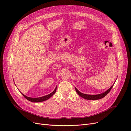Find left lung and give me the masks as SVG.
Returning <instances> with one entry per match:
<instances>
[{
	"label": "left lung",
	"instance_id": "1",
	"mask_svg": "<svg viewBox=\"0 0 131 131\" xmlns=\"http://www.w3.org/2000/svg\"><path fill=\"white\" fill-rule=\"evenodd\" d=\"M114 83L111 86L110 88H109L107 90H106V91H105L104 92L101 93L99 94H96V95H91V94H84L81 93V92H80L79 90L75 87V91L77 92V93L80 96H81L82 97L86 99V100H99L102 99L103 97H104V96H105L109 92L111 91V90L112 89V88H113V85H114Z\"/></svg>",
	"mask_w": 131,
	"mask_h": 131
}]
</instances>
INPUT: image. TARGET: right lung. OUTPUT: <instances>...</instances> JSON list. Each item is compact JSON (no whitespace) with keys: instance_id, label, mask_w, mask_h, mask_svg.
<instances>
[{"instance_id":"add662e5","label":"right lung","mask_w":131,"mask_h":131,"mask_svg":"<svg viewBox=\"0 0 131 131\" xmlns=\"http://www.w3.org/2000/svg\"><path fill=\"white\" fill-rule=\"evenodd\" d=\"M56 90H57V86L56 87L55 89L54 90V91L51 92V93H50L47 95L43 96H41V97H28L26 95H24V94H23L22 93H21L23 96L29 101H31L32 102H43L47 100L48 99H49L50 97H51L56 92Z\"/></svg>"}]
</instances>
